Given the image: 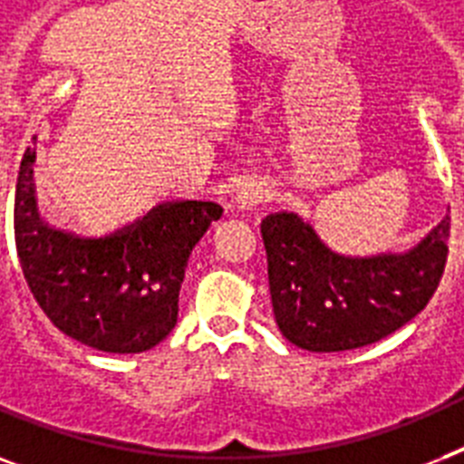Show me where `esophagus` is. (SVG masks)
<instances>
[{"mask_svg": "<svg viewBox=\"0 0 464 464\" xmlns=\"http://www.w3.org/2000/svg\"><path fill=\"white\" fill-rule=\"evenodd\" d=\"M267 202V189L257 185V182H250L238 192V207L240 209H255L257 204Z\"/></svg>", "mask_w": 464, "mask_h": 464, "instance_id": "1", "label": "esophagus"}]
</instances>
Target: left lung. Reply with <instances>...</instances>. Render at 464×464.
I'll list each match as a JSON object with an SVG mask.
<instances>
[{
  "label": "left lung",
  "mask_w": 464,
  "mask_h": 464,
  "mask_svg": "<svg viewBox=\"0 0 464 464\" xmlns=\"http://www.w3.org/2000/svg\"><path fill=\"white\" fill-rule=\"evenodd\" d=\"M448 238L450 217L410 253L344 257L298 214H269L262 240L279 330L308 352H349L388 337L436 294Z\"/></svg>",
  "instance_id": "8db88e82"
}]
</instances>
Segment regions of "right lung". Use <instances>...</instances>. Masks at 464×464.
Segmentation results:
<instances>
[{
  "instance_id": "right-lung-1",
  "label": "right lung",
  "mask_w": 464,
  "mask_h": 464,
  "mask_svg": "<svg viewBox=\"0 0 464 464\" xmlns=\"http://www.w3.org/2000/svg\"><path fill=\"white\" fill-rule=\"evenodd\" d=\"M35 149H25L14 197L16 253L33 298L67 337L98 352L140 353L178 323L192 247L224 209L214 202L156 207L105 238L54 231L38 214Z\"/></svg>"
}]
</instances>
